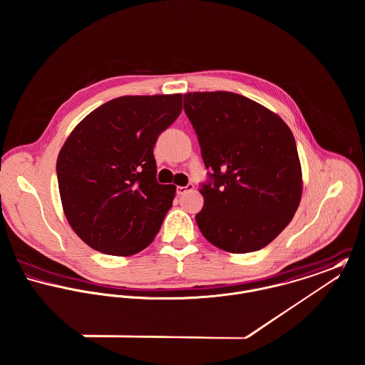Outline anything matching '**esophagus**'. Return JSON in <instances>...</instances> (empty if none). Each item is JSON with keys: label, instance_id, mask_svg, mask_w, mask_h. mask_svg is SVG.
Here are the masks:
<instances>
[{"label": "esophagus", "instance_id": "obj_1", "mask_svg": "<svg viewBox=\"0 0 365 365\" xmlns=\"http://www.w3.org/2000/svg\"><path fill=\"white\" fill-rule=\"evenodd\" d=\"M195 186L192 185V183H189V185H186V186H178L176 187V195H185L186 192H189V190H192Z\"/></svg>", "mask_w": 365, "mask_h": 365}]
</instances>
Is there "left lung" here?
Returning <instances> with one entry per match:
<instances>
[{
	"label": "left lung",
	"instance_id": "8db88e82",
	"mask_svg": "<svg viewBox=\"0 0 365 365\" xmlns=\"http://www.w3.org/2000/svg\"><path fill=\"white\" fill-rule=\"evenodd\" d=\"M209 180L196 222L207 241L245 254L264 248L291 222L302 196L296 143L281 117L235 93H187Z\"/></svg>",
	"mask_w": 365,
	"mask_h": 365
}]
</instances>
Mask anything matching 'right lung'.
<instances>
[{
  "instance_id": "1",
  "label": "right lung",
  "mask_w": 365,
  "mask_h": 365,
  "mask_svg": "<svg viewBox=\"0 0 365 365\" xmlns=\"http://www.w3.org/2000/svg\"><path fill=\"white\" fill-rule=\"evenodd\" d=\"M180 111L182 94L118 97L81 120L62 146L63 212L93 250L133 255L158 234L176 187L158 183L153 146Z\"/></svg>"
}]
</instances>
